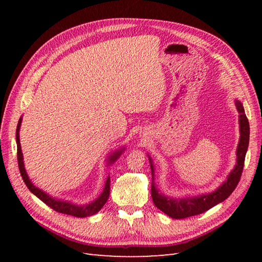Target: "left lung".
<instances>
[{
  "instance_id": "1",
  "label": "left lung",
  "mask_w": 262,
  "mask_h": 262,
  "mask_svg": "<svg viewBox=\"0 0 262 262\" xmlns=\"http://www.w3.org/2000/svg\"><path fill=\"white\" fill-rule=\"evenodd\" d=\"M235 106L238 112V123H239V142L236 148V164L234 168L228 173L225 181H223L220 187L214 191L209 193L198 194L194 196L186 195L184 198H173L165 195L160 192L157 186L155 185V168L152 157L147 155L152 169V199L157 209H160L165 214L172 219H186L189 216L198 215L211 208L215 207L216 204L223 202L232 194L237 187L242 176L245 156L247 153L249 144V122L246 117L245 109L241 100L235 99Z\"/></svg>"
}]
</instances>
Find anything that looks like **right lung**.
Segmentation results:
<instances>
[{"label":"right lung","instance_id":"add662e5","mask_svg":"<svg viewBox=\"0 0 262 262\" xmlns=\"http://www.w3.org/2000/svg\"><path fill=\"white\" fill-rule=\"evenodd\" d=\"M21 120L23 117L19 118L18 123H17V129H16V143H17V161H18V167H19V171L21 178L25 182V185L27 186V188L30 190L31 193H34L37 198H39L43 203H46L48 207H50L51 209H53L54 211H57L59 213H63V214H68V215H73L76 217H87L94 215L96 214L102 207H104L105 203L107 202L108 198H109V192H110V176L107 177L106 182H105V187L102 192L99 194V196H97L96 199L93 200L90 203L86 204H76L74 202H71L68 200H62V199H58V198H54L50 194H48L47 192H45L43 190L39 189L38 187H36L33 181L30 180V178L28 177V173L26 171L25 165H24V156H23V152H21V146H20V142H19V130H20V125H21ZM125 147H121L119 149L114 150L112 154L108 155V158L106 160V166H110L112 164H114L120 155L124 152Z\"/></svg>","mask_w":262,"mask_h":262}]
</instances>
